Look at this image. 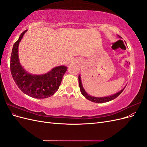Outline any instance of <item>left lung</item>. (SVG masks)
Returning <instances> with one entry per match:
<instances>
[{"instance_id":"8db88e82","label":"left lung","mask_w":147,"mask_h":147,"mask_svg":"<svg viewBox=\"0 0 147 147\" xmlns=\"http://www.w3.org/2000/svg\"><path fill=\"white\" fill-rule=\"evenodd\" d=\"M78 82H79V86H80V91L82 92V95L85 97V98L87 99L88 100H90L91 102H96V103H104V102H109L110 100H113L114 99L117 98V97L121 94V93L123 91L124 89L125 88V87H124L123 90H121L120 91H119L118 92L116 93V94H115L113 95H112V96H107V97H93V96H91L89 94H88L86 92L84 91V88L82 86V82H81V77L79 75L78 77Z\"/></svg>"}]
</instances>
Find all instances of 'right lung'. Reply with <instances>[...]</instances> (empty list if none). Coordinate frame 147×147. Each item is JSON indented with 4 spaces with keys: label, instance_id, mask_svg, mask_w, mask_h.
I'll list each match as a JSON object with an SVG mask.
<instances>
[{
    "label": "right lung",
    "instance_id": "1",
    "mask_svg": "<svg viewBox=\"0 0 147 147\" xmlns=\"http://www.w3.org/2000/svg\"><path fill=\"white\" fill-rule=\"evenodd\" d=\"M27 30L21 34L13 45L10 59V71L12 77L20 90L28 96L36 99H45L53 96L59 89L63 75L67 70L64 65L53 68L43 75L30 74L22 67L18 54L20 41Z\"/></svg>",
    "mask_w": 147,
    "mask_h": 147
}]
</instances>
